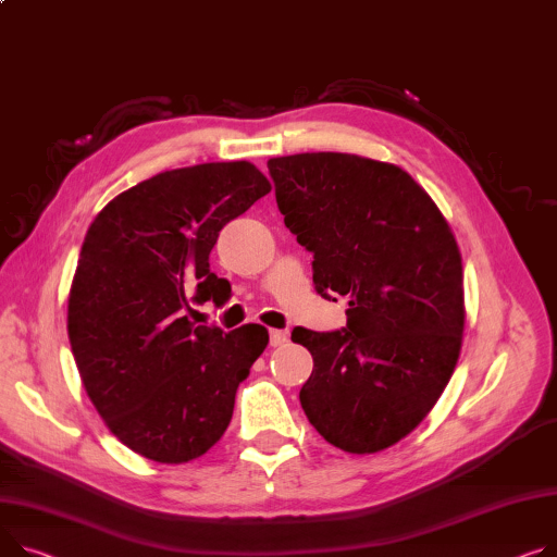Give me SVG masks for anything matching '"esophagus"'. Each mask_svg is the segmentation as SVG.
Here are the masks:
<instances>
[{"mask_svg":"<svg viewBox=\"0 0 557 557\" xmlns=\"http://www.w3.org/2000/svg\"><path fill=\"white\" fill-rule=\"evenodd\" d=\"M269 343H271V347H282L286 343V333L280 331V329H271L269 331Z\"/></svg>","mask_w":557,"mask_h":557,"instance_id":"1","label":"esophagus"}]
</instances>
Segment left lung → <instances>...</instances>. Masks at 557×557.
I'll return each mask as SVG.
<instances>
[{
	"mask_svg": "<svg viewBox=\"0 0 557 557\" xmlns=\"http://www.w3.org/2000/svg\"><path fill=\"white\" fill-rule=\"evenodd\" d=\"M286 228L313 252L324 300L347 326L293 329L313 356L300 389L311 425L345 453L410 434L446 389L461 349L463 271L446 219L396 165L338 152L269 161Z\"/></svg>",
	"mask_w": 557,
	"mask_h": 557,
	"instance_id": "obj_1",
	"label": "left lung"
}]
</instances>
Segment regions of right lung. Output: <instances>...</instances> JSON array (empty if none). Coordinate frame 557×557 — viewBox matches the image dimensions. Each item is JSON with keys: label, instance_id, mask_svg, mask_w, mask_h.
Instances as JSON below:
<instances>
[{"label": "right lung", "instance_id": "1", "mask_svg": "<svg viewBox=\"0 0 557 557\" xmlns=\"http://www.w3.org/2000/svg\"><path fill=\"white\" fill-rule=\"evenodd\" d=\"M271 193L246 161L161 172L111 199L89 226L69 293V343L83 385L127 448L185 463L226 432L235 394L269 331L188 320L221 302L210 271L219 231Z\"/></svg>", "mask_w": 557, "mask_h": 557}]
</instances>
